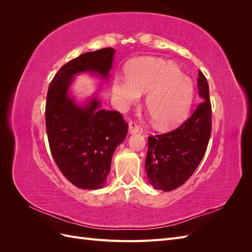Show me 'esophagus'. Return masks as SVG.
Wrapping results in <instances>:
<instances>
[{"instance_id": "esophagus-1", "label": "esophagus", "mask_w": 252, "mask_h": 252, "mask_svg": "<svg viewBox=\"0 0 252 252\" xmlns=\"http://www.w3.org/2000/svg\"><path fill=\"white\" fill-rule=\"evenodd\" d=\"M128 131L130 134L138 133L140 131V128L135 123H133V122H130V123H129V125H128Z\"/></svg>"}]
</instances>
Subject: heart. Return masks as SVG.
Masks as SVG:
<instances>
[{
	"instance_id": "heart-1",
	"label": "heart",
	"mask_w": 252,
	"mask_h": 252,
	"mask_svg": "<svg viewBox=\"0 0 252 252\" xmlns=\"http://www.w3.org/2000/svg\"><path fill=\"white\" fill-rule=\"evenodd\" d=\"M112 91L126 109L147 94L145 108L158 127H169L184 118L193 98V83L169 61L144 59L129 65L127 78L117 77Z\"/></svg>"
}]
</instances>
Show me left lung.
Masks as SVG:
<instances>
[{
	"label": "left lung",
	"instance_id": "left-lung-1",
	"mask_svg": "<svg viewBox=\"0 0 252 252\" xmlns=\"http://www.w3.org/2000/svg\"><path fill=\"white\" fill-rule=\"evenodd\" d=\"M197 88L201 102L179 128L148 138L145 162L149 184L163 191L182 186L191 177L205 155L211 133L209 87L199 71Z\"/></svg>",
	"mask_w": 252,
	"mask_h": 252
}]
</instances>
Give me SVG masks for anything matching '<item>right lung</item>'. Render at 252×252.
<instances>
[{
  "instance_id": "obj_1",
  "label": "right lung",
  "mask_w": 252,
  "mask_h": 252,
  "mask_svg": "<svg viewBox=\"0 0 252 252\" xmlns=\"http://www.w3.org/2000/svg\"><path fill=\"white\" fill-rule=\"evenodd\" d=\"M113 48L83 53L65 64L50 83L46 100V131L55 162L64 177L81 189L104 187L113 152L128 126L117 111L102 109L98 94L78 103L70 87L80 73L109 78Z\"/></svg>"
}]
</instances>
